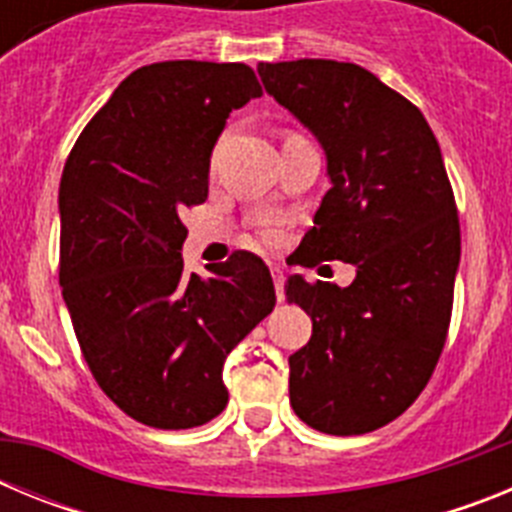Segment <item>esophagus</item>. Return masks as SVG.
<instances>
[{
	"instance_id": "esophagus-1",
	"label": "esophagus",
	"mask_w": 512,
	"mask_h": 512,
	"mask_svg": "<svg viewBox=\"0 0 512 512\" xmlns=\"http://www.w3.org/2000/svg\"><path fill=\"white\" fill-rule=\"evenodd\" d=\"M271 277H274V287H277V300L284 302V277H282V271L274 269V271H271Z\"/></svg>"
}]
</instances>
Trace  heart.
I'll return each mask as SVG.
<instances>
[{
    "label": "heart",
    "instance_id": "b5f03b06",
    "mask_svg": "<svg viewBox=\"0 0 512 512\" xmlns=\"http://www.w3.org/2000/svg\"><path fill=\"white\" fill-rule=\"evenodd\" d=\"M266 238H269V241H274V233H266Z\"/></svg>",
    "mask_w": 512,
    "mask_h": 512
}]
</instances>
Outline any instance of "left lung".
I'll return each instance as SVG.
<instances>
[{"label": "left lung", "mask_w": 512, "mask_h": 512, "mask_svg": "<svg viewBox=\"0 0 512 512\" xmlns=\"http://www.w3.org/2000/svg\"><path fill=\"white\" fill-rule=\"evenodd\" d=\"M266 92L315 133L330 189L297 264L346 261L348 287L292 277L287 302L312 318L289 356L297 418L361 436L402 415L449 336L461 253L454 189L423 112L356 63H259Z\"/></svg>", "instance_id": "left-lung-1"}]
</instances>
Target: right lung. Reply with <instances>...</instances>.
<instances>
[{"label":"right lung","mask_w":512,"mask_h":512,"mask_svg":"<svg viewBox=\"0 0 512 512\" xmlns=\"http://www.w3.org/2000/svg\"><path fill=\"white\" fill-rule=\"evenodd\" d=\"M261 94L246 63L140 66L63 166L58 282L76 341L104 395L151 428L223 413L225 359L277 305L259 256L233 251L202 279L179 253L182 212L207 200L217 135Z\"/></svg>","instance_id":"obj_1"}]
</instances>
